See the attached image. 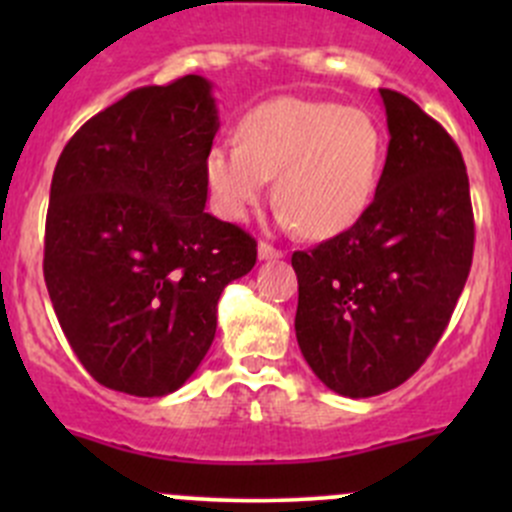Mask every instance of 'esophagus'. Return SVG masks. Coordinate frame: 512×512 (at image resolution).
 Masks as SVG:
<instances>
[{"label":"esophagus","instance_id":"obj_1","mask_svg":"<svg viewBox=\"0 0 512 512\" xmlns=\"http://www.w3.org/2000/svg\"><path fill=\"white\" fill-rule=\"evenodd\" d=\"M257 257H260V260H280V257H285V252L272 247L270 242H260V245H257Z\"/></svg>","mask_w":512,"mask_h":512}]
</instances>
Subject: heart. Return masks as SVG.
Masks as SVG:
<instances>
[{"label":"heart","instance_id":"heart-1","mask_svg":"<svg viewBox=\"0 0 512 512\" xmlns=\"http://www.w3.org/2000/svg\"><path fill=\"white\" fill-rule=\"evenodd\" d=\"M240 146L215 143L203 160L210 203L237 223L275 179L277 220L309 240L349 230L374 198L384 131L369 111L282 96L237 123Z\"/></svg>","mask_w":512,"mask_h":512}]
</instances>
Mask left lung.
<instances>
[{
    "label": "left lung",
    "instance_id": "8db88e82",
    "mask_svg": "<svg viewBox=\"0 0 512 512\" xmlns=\"http://www.w3.org/2000/svg\"><path fill=\"white\" fill-rule=\"evenodd\" d=\"M389 151L349 230L294 252L299 349L327 389L369 399L404 384L448 327L473 262L466 163L446 128L379 89Z\"/></svg>",
    "mask_w": 512,
    "mask_h": 512
}]
</instances>
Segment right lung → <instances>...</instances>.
Here are the masks:
<instances>
[{
    "mask_svg": "<svg viewBox=\"0 0 512 512\" xmlns=\"http://www.w3.org/2000/svg\"><path fill=\"white\" fill-rule=\"evenodd\" d=\"M213 84L143 86L71 136L54 168L44 280L61 329L106 389L165 396L208 354L218 299L257 242L205 213Z\"/></svg>",
    "mask_w": 512,
    "mask_h": 512,
    "instance_id": "right-lung-1",
    "label": "right lung"
}]
</instances>
